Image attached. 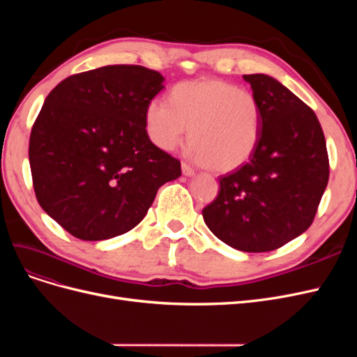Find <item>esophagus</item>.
I'll use <instances>...</instances> for the list:
<instances>
[{
	"mask_svg": "<svg viewBox=\"0 0 357 357\" xmlns=\"http://www.w3.org/2000/svg\"><path fill=\"white\" fill-rule=\"evenodd\" d=\"M181 171L185 176H195V169H193L188 162H181Z\"/></svg>",
	"mask_w": 357,
	"mask_h": 357,
	"instance_id": "obj_1",
	"label": "esophagus"
}]
</instances>
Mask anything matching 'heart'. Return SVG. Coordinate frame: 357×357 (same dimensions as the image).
<instances>
[{"instance_id":"1","label":"heart","mask_w":357,"mask_h":357,"mask_svg":"<svg viewBox=\"0 0 357 357\" xmlns=\"http://www.w3.org/2000/svg\"><path fill=\"white\" fill-rule=\"evenodd\" d=\"M146 131L162 150L176 149L188 129L189 153L215 172L247 164L262 134V107L256 96L219 79L177 83L169 102L153 98L146 107Z\"/></svg>"}]
</instances>
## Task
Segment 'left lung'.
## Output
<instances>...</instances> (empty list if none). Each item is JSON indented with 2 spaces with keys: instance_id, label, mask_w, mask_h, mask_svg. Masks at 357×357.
Returning a JSON list of instances; mask_svg holds the SVG:
<instances>
[{
  "instance_id": "8db88e82",
  "label": "left lung",
  "mask_w": 357,
  "mask_h": 357,
  "mask_svg": "<svg viewBox=\"0 0 357 357\" xmlns=\"http://www.w3.org/2000/svg\"><path fill=\"white\" fill-rule=\"evenodd\" d=\"M262 107V134L250 160L219 177L204 207L208 229L236 250L271 252L305 232L329 180L326 139L312 109L265 74H245Z\"/></svg>"
}]
</instances>
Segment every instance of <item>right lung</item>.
Segmentation results:
<instances>
[{
    "mask_svg": "<svg viewBox=\"0 0 357 357\" xmlns=\"http://www.w3.org/2000/svg\"><path fill=\"white\" fill-rule=\"evenodd\" d=\"M164 80L142 66H107L73 74L47 95L29 137L32 186L75 238L131 231L158 189L181 176L180 160L146 131V107Z\"/></svg>",
    "mask_w": 357,
    "mask_h": 357,
    "instance_id": "right-lung-1",
    "label": "right lung"
}]
</instances>
